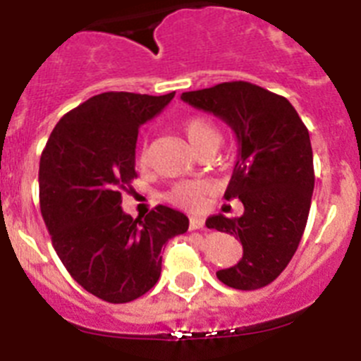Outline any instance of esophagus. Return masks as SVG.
Wrapping results in <instances>:
<instances>
[{
  "label": "esophagus",
  "instance_id": "obj_1",
  "mask_svg": "<svg viewBox=\"0 0 361 361\" xmlns=\"http://www.w3.org/2000/svg\"><path fill=\"white\" fill-rule=\"evenodd\" d=\"M202 228H204V220L199 219V216H191L190 229H202Z\"/></svg>",
  "mask_w": 361,
  "mask_h": 361
}]
</instances>
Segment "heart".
<instances>
[{"label":"heart","mask_w":361,"mask_h":361,"mask_svg":"<svg viewBox=\"0 0 361 361\" xmlns=\"http://www.w3.org/2000/svg\"><path fill=\"white\" fill-rule=\"evenodd\" d=\"M183 132L186 135L188 142L197 153L204 148H215L220 142V130L209 117L206 116H190L184 119ZM139 162L142 166L148 162V152L146 148L139 153ZM208 184L200 183V180H184L177 183L168 193V199L171 202L183 206L188 209H199L204 204V199L208 195Z\"/></svg>","instance_id":"b5f03b06"}]
</instances>
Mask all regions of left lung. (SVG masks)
Segmentation results:
<instances>
[{"instance_id": "8db88e82", "label": "left lung", "mask_w": 361, "mask_h": 361, "mask_svg": "<svg viewBox=\"0 0 361 361\" xmlns=\"http://www.w3.org/2000/svg\"><path fill=\"white\" fill-rule=\"evenodd\" d=\"M180 99L220 117L238 141L224 197L240 199L244 215L219 213L206 226L240 238L244 255L216 271V279L242 291L264 288L288 267L307 224L314 190L307 128L288 99L245 81L184 92Z\"/></svg>"}]
</instances>
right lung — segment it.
<instances>
[{"label": "right lung", "mask_w": 361, "mask_h": 361, "mask_svg": "<svg viewBox=\"0 0 361 361\" xmlns=\"http://www.w3.org/2000/svg\"><path fill=\"white\" fill-rule=\"evenodd\" d=\"M173 95H94L56 124L41 153L39 206L54 250L82 289L110 304L148 293L161 276V250L190 226L168 206L145 220L121 208V191L137 177L139 128Z\"/></svg>", "instance_id": "right-lung-1"}]
</instances>
